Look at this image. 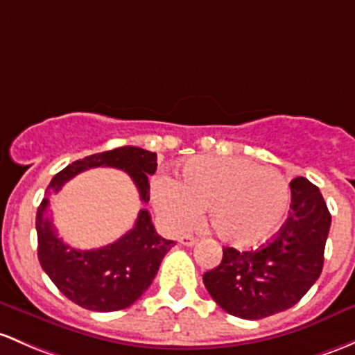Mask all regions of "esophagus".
Masks as SVG:
<instances>
[{
  "instance_id": "34e87169",
  "label": "esophagus",
  "mask_w": 355,
  "mask_h": 355,
  "mask_svg": "<svg viewBox=\"0 0 355 355\" xmlns=\"http://www.w3.org/2000/svg\"><path fill=\"white\" fill-rule=\"evenodd\" d=\"M180 243L184 246H193L197 243V238L192 234H184V236H180Z\"/></svg>"
}]
</instances>
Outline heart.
Here are the masks:
<instances>
[{"label": "heart", "instance_id": "b5f03b06", "mask_svg": "<svg viewBox=\"0 0 355 355\" xmlns=\"http://www.w3.org/2000/svg\"><path fill=\"white\" fill-rule=\"evenodd\" d=\"M153 200L175 230L192 225L209 211L212 230L226 243L252 246L266 241L284 221L291 189L286 177L245 158L197 156L187 162L182 180L162 177L153 185Z\"/></svg>", "mask_w": 355, "mask_h": 355}]
</instances>
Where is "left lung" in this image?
Masks as SVG:
<instances>
[{"mask_svg":"<svg viewBox=\"0 0 355 355\" xmlns=\"http://www.w3.org/2000/svg\"><path fill=\"white\" fill-rule=\"evenodd\" d=\"M291 211L270 241L257 250L223 248L218 267L204 274L207 293L226 313L260 320L293 308L316 282L331 216L308 178L291 180Z\"/></svg>","mask_w":355,"mask_h":355,"instance_id":"1","label":"left lung"}]
</instances>
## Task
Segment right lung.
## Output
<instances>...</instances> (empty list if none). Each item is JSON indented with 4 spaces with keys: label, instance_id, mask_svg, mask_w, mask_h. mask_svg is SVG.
I'll return each instance as SVG.
<instances>
[{
    "label": "right lung",
    "instance_id": "obj_1",
    "mask_svg": "<svg viewBox=\"0 0 355 355\" xmlns=\"http://www.w3.org/2000/svg\"><path fill=\"white\" fill-rule=\"evenodd\" d=\"M96 166L125 171L139 190L141 200L148 202V178L158 166L156 153L122 146L78 159L52 178L46 199L37 209V253L44 272L68 300L89 311L107 313L129 308L139 300L151 286L163 257L175 241L159 236L149 212L141 209L132 230L114 243L95 250L66 245L49 218V196L78 173Z\"/></svg>",
    "mask_w": 355,
    "mask_h": 355
}]
</instances>
